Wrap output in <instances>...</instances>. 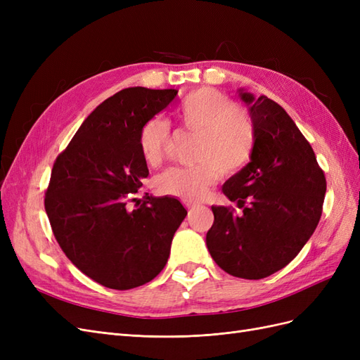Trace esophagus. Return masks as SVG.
Returning a JSON list of instances; mask_svg holds the SVG:
<instances>
[{"label": "esophagus", "instance_id": "obj_1", "mask_svg": "<svg viewBox=\"0 0 360 360\" xmlns=\"http://www.w3.org/2000/svg\"><path fill=\"white\" fill-rule=\"evenodd\" d=\"M186 209H188V212H189V214L195 210V204H186Z\"/></svg>", "mask_w": 360, "mask_h": 360}]
</instances>
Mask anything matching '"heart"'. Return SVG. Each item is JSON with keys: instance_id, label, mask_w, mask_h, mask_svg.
Instances as JSON below:
<instances>
[{"instance_id": "b5f03b06", "label": "heart", "mask_w": 360, "mask_h": 360, "mask_svg": "<svg viewBox=\"0 0 360 360\" xmlns=\"http://www.w3.org/2000/svg\"><path fill=\"white\" fill-rule=\"evenodd\" d=\"M177 115L184 129L200 134L192 167L169 168L158 179L163 195L186 202L200 201L216 181L217 174L233 176L252 158L255 127L245 108L210 86L191 93ZM169 127L165 120L151 118L139 132V150L148 165H159L165 155Z\"/></svg>"}]
</instances>
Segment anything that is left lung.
Instances as JSON below:
<instances>
[{
    "mask_svg": "<svg viewBox=\"0 0 360 360\" xmlns=\"http://www.w3.org/2000/svg\"><path fill=\"white\" fill-rule=\"evenodd\" d=\"M240 96L250 105L255 147L250 162L224 184L222 192L242 213L213 205L214 222L205 240L226 274L263 279L296 258L315 231L326 177L284 108L267 96Z\"/></svg>",
    "mask_w": 360,
    "mask_h": 360,
    "instance_id": "1",
    "label": "left lung"
}]
</instances>
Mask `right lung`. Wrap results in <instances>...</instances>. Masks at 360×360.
I'll list each match as a JSON object with an SVG mask.
<instances>
[{
  "label": "right lung",
  "mask_w": 360,
  "mask_h": 360,
  "mask_svg": "<svg viewBox=\"0 0 360 360\" xmlns=\"http://www.w3.org/2000/svg\"><path fill=\"white\" fill-rule=\"evenodd\" d=\"M176 96L144 86L118 91L53 162L45 192L52 233L72 263L103 287L130 290L155 279L188 214L176 198L134 197L148 176L141 129Z\"/></svg>",
  "instance_id": "1"
}]
</instances>
